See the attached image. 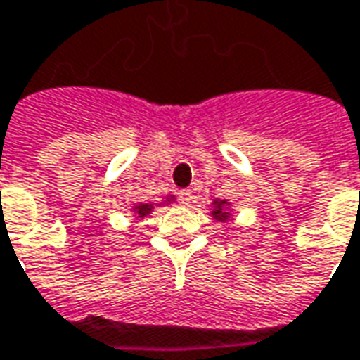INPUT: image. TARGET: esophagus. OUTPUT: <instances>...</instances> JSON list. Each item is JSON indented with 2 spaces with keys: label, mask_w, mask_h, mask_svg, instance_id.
Masks as SVG:
<instances>
[{
  "label": "esophagus",
  "mask_w": 360,
  "mask_h": 360,
  "mask_svg": "<svg viewBox=\"0 0 360 360\" xmlns=\"http://www.w3.org/2000/svg\"><path fill=\"white\" fill-rule=\"evenodd\" d=\"M178 198H180V204H184V206H190L194 202V194L190 190H180Z\"/></svg>",
  "instance_id": "obj_1"
}]
</instances>
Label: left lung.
Segmentation results:
<instances>
[{"instance_id":"1","label":"left lung","mask_w":360,"mask_h":360,"mask_svg":"<svg viewBox=\"0 0 360 360\" xmlns=\"http://www.w3.org/2000/svg\"><path fill=\"white\" fill-rule=\"evenodd\" d=\"M231 202L230 200H214L212 202V219L216 221H230L231 219Z\"/></svg>"}]
</instances>
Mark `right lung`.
Instances as JSON below:
<instances>
[{
	"instance_id": "right-lung-1",
	"label": "right lung",
	"mask_w": 360,
	"mask_h": 360,
	"mask_svg": "<svg viewBox=\"0 0 360 360\" xmlns=\"http://www.w3.org/2000/svg\"><path fill=\"white\" fill-rule=\"evenodd\" d=\"M176 200V196H168L166 200H162L160 204H142V202H136L134 206H132V214L136 216V219H144L148 214H152V210L154 208H160L164 204H172Z\"/></svg>"
}]
</instances>
